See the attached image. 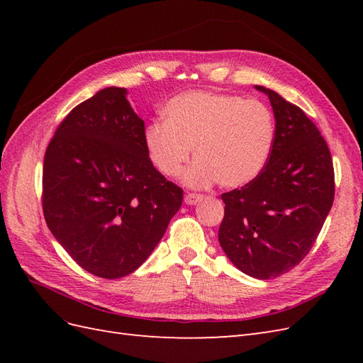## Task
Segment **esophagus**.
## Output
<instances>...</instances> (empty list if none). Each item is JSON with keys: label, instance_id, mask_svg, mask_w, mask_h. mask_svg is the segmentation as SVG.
Here are the masks:
<instances>
[{"label": "esophagus", "instance_id": "1", "mask_svg": "<svg viewBox=\"0 0 363 363\" xmlns=\"http://www.w3.org/2000/svg\"><path fill=\"white\" fill-rule=\"evenodd\" d=\"M201 200H203V195H200V194H191V192H188V194L184 195V203L189 204V206H194L196 203H200Z\"/></svg>", "mask_w": 363, "mask_h": 363}]
</instances>
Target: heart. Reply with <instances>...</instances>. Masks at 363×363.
<instances>
[{
  "instance_id": "heart-1",
  "label": "heart",
  "mask_w": 363,
  "mask_h": 363,
  "mask_svg": "<svg viewBox=\"0 0 363 363\" xmlns=\"http://www.w3.org/2000/svg\"><path fill=\"white\" fill-rule=\"evenodd\" d=\"M164 121L151 123L144 135L148 157L164 177L183 175L191 188L219 183L235 189L265 168L276 140V119L257 100L215 92H186L164 106Z\"/></svg>"
}]
</instances>
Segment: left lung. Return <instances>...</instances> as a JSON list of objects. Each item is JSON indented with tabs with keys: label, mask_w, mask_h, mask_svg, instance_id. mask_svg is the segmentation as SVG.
<instances>
[{
	"label": "left lung",
	"mask_w": 363,
	"mask_h": 363,
	"mask_svg": "<svg viewBox=\"0 0 363 363\" xmlns=\"http://www.w3.org/2000/svg\"><path fill=\"white\" fill-rule=\"evenodd\" d=\"M256 89L269 98L276 140L257 177L221 195L218 239L239 271L268 280L311 251L333 204L335 171L324 138L301 108L267 87Z\"/></svg>",
	"instance_id": "obj_1"
}]
</instances>
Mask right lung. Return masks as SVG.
<instances>
[{"instance_id": "1", "label": "right lung", "mask_w": 363, "mask_h": 363, "mask_svg": "<svg viewBox=\"0 0 363 363\" xmlns=\"http://www.w3.org/2000/svg\"><path fill=\"white\" fill-rule=\"evenodd\" d=\"M144 135L127 89L112 86L74 107L48 144L43 216L57 242L96 277L136 271L182 206V188L152 167Z\"/></svg>"}]
</instances>
